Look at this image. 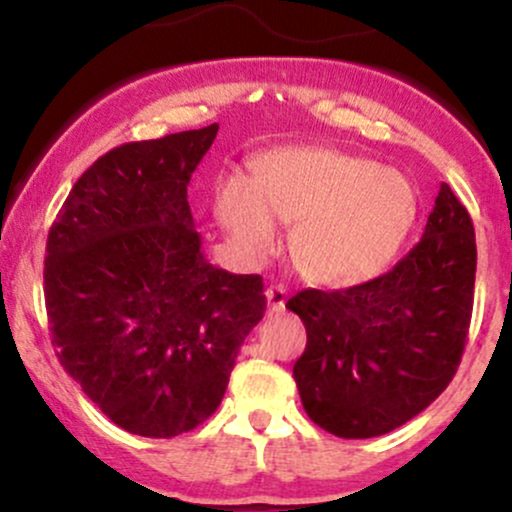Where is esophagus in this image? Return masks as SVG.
Masks as SVG:
<instances>
[{
    "mask_svg": "<svg viewBox=\"0 0 512 512\" xmlns=\"http://www.w3.org/2000/svg\"><path fill=\"white\" fill-rule=\"evenodd\" d=\"M286 298H289V291L284 286H269L267 289V303L272 313H281L286 308Z\"/></svg>",
    "mask_w": 512,
    "mask_h": 512,
    "instance_id": "1",
    "label": "esophagus"
}]
</instances>
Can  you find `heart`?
<instances>
[{
    "label": "heart",
    "mask_w": 512,
    "mask_h": 512,
    "mask_svg": "<svg viewBox=\"0 0 512 512\" xmlns=\"http://www.w3.org/2000/svg\"><path fill=\"white\" fill-rule=\"evenodd\" d=\"M419 192L399 170L332 146H286L255 163V180L228 175L216 219L233 248L255 262L296 223L298 269L315 284L354 286L390 267L419 221Z\"/></svg>",
    "instance_id": "heart-1"
}]
</instances>
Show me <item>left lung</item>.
<instances>
[{"label":"left lung","instance_id":"obj_1","mask_svg":"<svg viewBox=\"0 0 512 512\" xmlns=\"http://www.w3.org/2000/svg\"><path fill=\"white\" fill-rule=\"evenodd\" d=\"M474 274L472 219L440 182L424 238L390 272L289 298L308 332L293 378L310 421L339 438H375L421 414L460 366Z\"/></svg>","mask_w":512,"mask_h":512}]
</instances>
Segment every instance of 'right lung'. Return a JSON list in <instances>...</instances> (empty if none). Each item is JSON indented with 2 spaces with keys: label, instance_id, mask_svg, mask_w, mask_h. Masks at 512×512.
Wrapping results in <instances>:
<instances>
[{
  "label": "right lung",
  "instance_id": "add662e5",
  "mask_svg": "<svg viewBox=\"0 0 512 512\" xmlns=\"http://www.w3.org/2000/svg\"><path fill=\"white\" fill-rule=\"evenodd\" d=\"M219 125L122 144L74 182L48 233L52 346L113 424L173 438L221 404L262 320L260 274L204 260L187 185Z\"/></svg>",
  "mask_w": 512,
  "mask_h": 512
}]
</instances>
